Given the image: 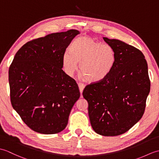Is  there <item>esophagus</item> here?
Returning <instances> with one entry per match:
<instances>
[{
    "label": "esophagus",
    "mask_w": 159,
    "mask_h": 159,
    "mask_svg": "<svg viewBox=\"0 0 159 159\" xmlns=\"http://www.w3.org/2000/svg\"><path fill=\"white\" fill-rule=\"evenodd\" d=\"M78 85H79V87L80 92V93L82 94L84 88H85V85H84V84H83V83H79V84H78Z\"/></svg>",
    "instance_id": "obj_1"
}]
</instances>
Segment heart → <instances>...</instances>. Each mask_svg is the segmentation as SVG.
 <instances>
[{"label": "heart", "mask_w": 159, "mask_h": 159, "mask_svg": "<svg viewBox=\"0 0 159 159\" xmlns=\"http://www.w3.org/2000/svg\"><path fill=\"white\" fill-rule=\"evenodd\" d=\"M70 52L62 57V65L67 75L72 76L79 63L80 76L89 82L104 79L112 69L116 52L109 44H102L89 37H80L72 42Z\"/></svg>", "instance_id": "obj_1"}]
</instances>
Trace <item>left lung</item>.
<instances>
[{
    "label": "left lung",
    "mask_w": 159,
    "mask_h": 159,
    "mask_svg": "<svg viewBox=\"0 0 159 159\" xmlns=\"http://www.w3.org/2000/svg\"><path fill=\"white\" fill-rule=\"evenodd\" d=\"M103 39L116 52L114 65L104 79L87 85L83 96L88 102L93 130L100 135L117 136L142 117L150 81L139 50L119 39Z\"/></svg>",
    "instance_id": "obj_1"
}]
</instances>
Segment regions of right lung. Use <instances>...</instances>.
Returning <instances> with one entry per match:
<instances>
[{
	"label": "right lung",
	"mask_w": 159,
	"mask_h": 159,
	"mask_svg": "<svg viewBox=\"0 0 159 159\" xmlns=\"http://www.w3.org/2000/svg\"><path fill=\"white\" fill-rule=\"evenodd\" d=\"M80 32L71 29L25 43L9 70L12 107L37 133L56 134L65 129L80 92L62 70V57Z\"/></svg>",
	"instance_id": "right-lung-1"
}]
</instances>
